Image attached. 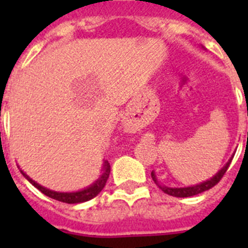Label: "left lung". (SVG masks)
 I'll return each mask as SVG.
<instances>
[{
    "mask_svg": "<svg viewBox=\"0 0 248 248\" xmlns=\"http://www.w3.org/2000/svg\"><path fill=\"white\" fill-rule=\"evenodd\" d=\"M232 157L229 160V161H227L226 165L223 166L220 171L215 175V176H212L210 180H206V181H203V183L198 184V185H194V186H187V187H168V186L159 185V181L156 180V176H155L154 171L151 172V177H153V180L155 181V184H156V185L159 186L160 189L163 190L165 194L171 195V196H175V198H189V196L199 195V194H201V192L207 191V190H210L211 187H214V186L216 185V184H217L221 179H222V176L225 175V172L227 171V169H229L230 164H231V161H232Z\"/></svg>",
    "mask_w": 248,
    "mask_h": 248,
    "instance_id": "obj_1",
    "label": "left lung"
}]
</instances>
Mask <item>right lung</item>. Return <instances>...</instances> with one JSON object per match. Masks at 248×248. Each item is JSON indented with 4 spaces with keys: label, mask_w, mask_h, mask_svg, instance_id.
Wrapping results in <instances>:
<instances>
[{
    "label": "right lung",
    "mask_w": 248,
    "mask_h": 248,
    "mask_svg": "<svg viewBox=\"0 0 248 248\" xmlns=\"http://www.w3.org/2000/svg\"><path fill=\"white\" fill-rule=\"evenodd\" d=\"M22 175L30 181L34 187L39 190V191L45 194L46 196L50 199H54V200H58L61 202H65V203H79V202H85V201L92 200L93 198H95L98 194L103 190V187L107 184V180H108L109 174H110V165L109 163L105 160L104 164H103V174L100 175V177L98 179L97 181H94L91 186H88L87 189L80 190V191H76V192H57L53 191V190L46 189L43 186H41L39 184H37L36 181L32 180L28 175H26L25 172L22 171Z\"/></svg>",
    "instance_id": "add662e5"
}]
</instances>
